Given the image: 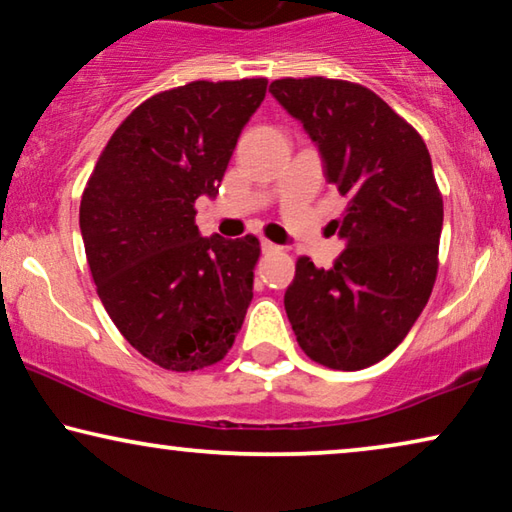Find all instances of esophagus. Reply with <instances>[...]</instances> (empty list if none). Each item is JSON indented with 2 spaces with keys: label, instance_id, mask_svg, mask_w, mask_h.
Wrapping results in <instances>:
<instances>
[{
  "label": "esophagus",
  "instance_id": "obj_1",
  "mask_svg": "<svg viewBox=\"0 0 512 512\" xmlns=\"http://www.w3.org/2000/svg\"><path fill=\"white\" fill-rule=\"evenodd\" d=\"M262 250H264V253H278V250H280V246H276V243H271V241H262Z\"/></svg>",
  "mask_w": 512,
  "mask_h": 512
}]
</instances>
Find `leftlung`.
<instances>
[{"mask_svg": "<svg viewBox=\"0 0 512 512\" xmlns=\"http://www.w3.org/2000/svg\"><path fill=\"white\" fill-rule=\"evenodd\" d=\"M271 94L303 124L326 179L349 197L335 220L345 250L331 269L296 262L285 310L296 342L319 365L363 370L404 340L439 269L444 200L423 137L368 87L282 78Z\"/></svg>", "mask_w": 512, "mask_h": 512, "instance_id": "1", "label": "left lung"}]
</instances>
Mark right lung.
<instances>
[{
  "label": "right lung",
  "mask_w": 512,
  "mask_h": 512,
  "mask_svg": "<svg viewBox=\"0 0 512 512\" xmlns=\"http://www.w3.org/2000/svg\"><path fill=\"white\" fill-rule=\"evenodd\" d=\"M266 78L195 80L121 121L80 202L91 278L119 333L172 372L223 361L253 301L259 239L200 236L195 200L213 197Z\"/></svg>",
  "instance_id": "right-lung-1"
}]
</instances>
